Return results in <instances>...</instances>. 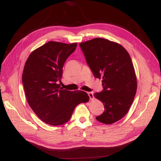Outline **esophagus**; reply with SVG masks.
I'll list each match as a JSON object with an SVG mask.
<instances>
[{
  "mask_svg": "<svg viewBox=\"0 0 161 161\" xmlns=\"http://www.w3.org/2000/svg\"><path fill=\"white\" fill-rule=\"evenodd\" d=\"M88 96H89V98H90L91 100H93V99H94V94H93V92H89V93H88Z\"/></svg>",
  "mask_w": 161,
  "mask_h": 161,
  "instance_id": "1",
  "label": "esophagus"
}]
</instances>
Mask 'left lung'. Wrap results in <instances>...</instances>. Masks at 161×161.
I'll use <instances>...</instances> for the list:
<instances>
[{"mask_svg": "<svg viewBox=\"0 0 161 161\" xmlns=\"http://www.w3.org/2000/svg\"><path fill=\"white\" fill-rule=\"evenodd\" d=\"M86 63L95 78L102 79L103 91L94 97L104 106L96 117L104 124H113L127 114L137 89V80L131 57L119 44L95 38L80 44Z\"/></svg>", "mask_w": 161, "mask_h": 161, "instance_id": "1", "label": "left lung"}]
</instances>
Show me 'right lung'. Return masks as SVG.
I'll list each match as a JSON object with an SVG mask.
<instances>
[{
    "mask_svg": "<svg viewBox=\"0 0 161 161\" xmlns=\"http://www.w3.org/2000/svg\"><path fill=\"white\" fill-rule=\"evenodd\" d=\"M77 45L47 42L30 54L24 66L22 81L27 100L35 114L48 125L67 122L77 105L89 100L86 92L65 90L59 84L65 61Z\"/></svg>",
    "mask_w": 161,
    "mask_h": 161,
    "instance_id": "add662e5",
    "label": "right lung"
}]
</instances>
